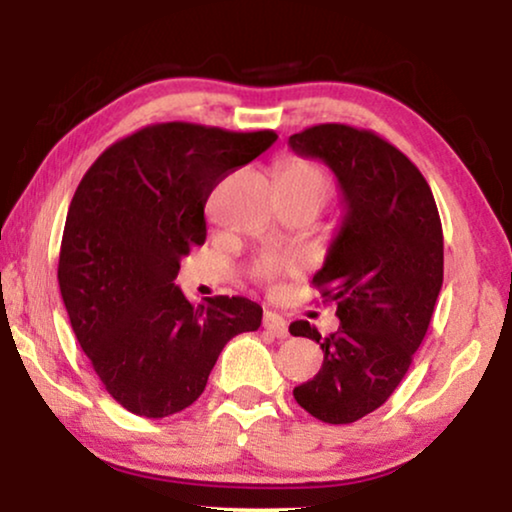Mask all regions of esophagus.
<instances>
[{
  "label": "esophagus",
  "mask_w": 512,
  "mask_h": 512,
  "mask_svg": "<svg viewBox=\"0 0 512 512\" xmlns=\"http://www.w3.org/2000/svg\"><path fill=\"white\" fill-rule=\"evenodd\" d=\"M263 328L272 335H277V338H286L289 335V324L282 317H277L275 312H265L263 317Z\"/></svg>",
  "instance_id": "1"
}]
</instances>
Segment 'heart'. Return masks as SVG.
<instances>
[{"mask_svg": "<svg viewBox=\"0 0 512 512\" xmlns=\"http://www.w3.org/2000/svg\"><path fill=\"white\" fill-rule=\"evenodd\" d=\"M277 184L282 188V195H303V198H314L324 205V200L333 191V181L328 172L319 163L307 158H286L277 167ZM291 263L284 258H263L256 265V275L268 279L279 272L289 270Z\"/></svg>", "mask_w": 512, "mask_h": 512, "instance_id": "b5f03b06", "label": "heart"}]
</instances>
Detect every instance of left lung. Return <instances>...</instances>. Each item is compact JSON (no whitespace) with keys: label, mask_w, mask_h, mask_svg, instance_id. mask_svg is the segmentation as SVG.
<instances>
[{"label":"left lung","mask_w":512,"mask_h":512,"mask_svg":"<svg viewBox=\"0 0 512 512\" xmlns=\"http://www.w3.org/2000/svg\"><path fill=\"white\" fill-rule=\"evenodd\" d=\"M338 179L345 219L312 277L338 305V331L321 340L310 321L291 335L319 342V373L293 389L326 424H352L380 408L408 373L443 286V226L422 172L370 130L324 123L289 137Z\"/></svg>","instance_id":"obj_1"}]
</instances>
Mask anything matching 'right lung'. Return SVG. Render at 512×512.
I'll return each instance as SVG.
<instances>
[{
    "instance_id": "obj_1",
    "label": "right lung",
    "mask_w": 512,
    "mask_h": 512,
    "mask_svg": "<svg viewBox=\"0 0 512 512\" xmlns=\"http://www.w3.org/2000/svg\"><path fill=\"white\" fill-rule=\"evenodd\" d=\"M275 139L272 130L156 123L111 144L83 174L62 233L60 293L97 377L132 415L188 408L226 342L261 326L254 300L193 305L174 279L181 258L205 244L214 186Z\"/></svg>"
}]
</instances>
